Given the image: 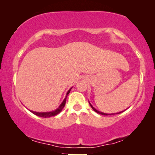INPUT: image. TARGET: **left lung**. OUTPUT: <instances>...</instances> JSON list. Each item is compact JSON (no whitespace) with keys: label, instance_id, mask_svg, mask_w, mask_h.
I'll list each match as a JSON object with an SVG mask.
<instances>
[{"label":"left lung","instance_id":"8db88e82","mask_svg":"<svg viewBox=\"0 0 155 155\" xmlns=\"http://www.w3.org/2000/svg\"><path fill=\"white\" fill-rule=\"evenodd\" d=\"M89 104H90V106H91L92 107V109L94 110V111H95V112H97V113H98V114H102V115H105V116H107V115H113V114H120V113H122V112H123L124 111H120V112H117V113H113V114H106V113H104V112H101V111H97V109H95V108L93 107V106H92V104H90V101H89Z\"/></svg>","mask_w":155,"mask_h":155}]
</instances>
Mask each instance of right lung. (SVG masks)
<instances>
[{
  "mask_svg": "<svg viewBox=\"0 0 155 155\" xmlns=\"http://www.w3.org/2000/svg\"><path fill=\"white\" fill-rule=\"evenodd\" d=\"M71 88H70V90H68V91L66 93V96H65V99H64L63 102L61 103V104L60 105V106L58 107V108H56V109L54 110V111H47V112H36V111H31L32 113L34 114L35 115H36V116H38V117H44V118H47V117H53V116H55V115L58 114L60 113V111L63 110V108H64V106H65V102H66V98H67V96L68 95L69 93H70L71 92Z\"/></svg>",
  "mask_w": 155,
  "mask_h": 155,
  "instance_id": "right-lung-1",
  "label": "right lung"
}]
</instances>
